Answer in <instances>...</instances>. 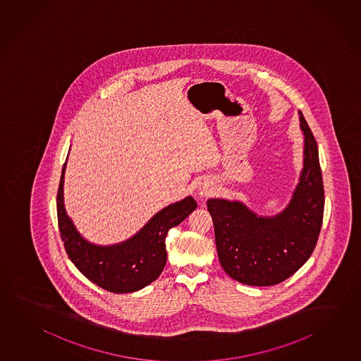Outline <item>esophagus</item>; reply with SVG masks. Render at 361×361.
I'll use <instances>...</instances> for the list:
<instances>
[{
    "instance_id": "obj_1",
    "label": "esophagus",
    "mask_w": 361,
    "mask_h": 361,
    "mask_svg": "<svg viewBox=\"0 0 361 361\" xmlns=\"http://www.w3.org/2000/svg\"><path fill=\"white\" fill-rule=\"evenodd\" d=\"M210 192H212V185L209 183H202L197 190V194L200 196H209Z\"/></svg>"
}]
</instances>
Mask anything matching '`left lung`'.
I'll list each match as a JSON object with an SVG mask.
<instances>
[{"label":"left lung","mask_w":361,"mask_h":361,"mask_svg":"<svg viewBox=\"0 0 361 361\" xmlns=\"http://www.w3.org/2000/svg\"><path fill=\"white\" fill-rule=\"evenodd\" d=\"M303 169L290 202L264 216L246 204L208 199L215 245L223 270L242 284L270 286L284 281L308 261L321 232L324 208L318 146L302 111Z\"/></svg>","instance_id":"left-lung-1"}]
</instances>
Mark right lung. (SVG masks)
I'll return each mask as SVG.
<instances>
[{
	"mask_svg": "<svg viewBox=\"0 0 361 361\" xmlns=\"http://www.w3.org/2000/svg\"><path fill=\"white\" fill-rule=\"evenodd\" d=\"M67 159L58 188V227L66 252L90 281L111 293L140 290L159 278L167 259L166 235L195 210L192 196L167 205L153 215L137 233L121 243H91L77 231L64 208L63 183Z\"/></svg>",
	"mask_w": 361,
	"mask_h": 361,
	"instance_id": "right-lung-1",
	"label": "right lung"
}]
</instances>
